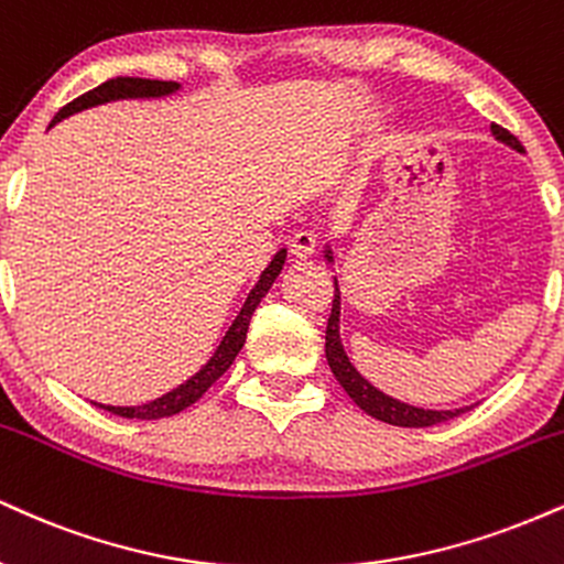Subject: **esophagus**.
Returning a JSON list of instances; mask_svg holds the SVG:
<instances>
[{
    "instance_id": "esophagus-1",
    "label": "esophagus",
    "mask_w": 564,
    "mask_h": 564,
    "mask_svg": "<svg viewBox=\"0 0 564 564\" xmlns=\"http://www.w3.org/2000/svg\"><path fill=\"white\" fill-rule=\"evenodd\" d=\"M291 257H294L296 262H307L312 252H315V236L307 234V230H302V234H296L294 239H291Z\"/></svg>"
}]
</instances>
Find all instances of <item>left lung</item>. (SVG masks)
I'll list each match as a JSON object with an SVG mask.
<instances>
[{
  "label": "left lung",
  "instance_id": "1",
  "mask_svg": "<svg viewBox=\"0 0 564 564\" xmlns=\"http://www.w3.org/2000/svg\"><path fill=\"white\" fill-rule=\"evenodd\" d=\"M491 133L497 135L501 144L512 147L514 152H525L522 144L514 135L501 128L497 123H491ZM325 260L334 262V249L330 243H325ZM334 307H330V317H328V328H325V359H328L330 370H334L336 381L344 386V391L355 399V404L359 410H365L368 415L376 420H383L389 425H402V429H429V425H438L446 423V420L463 415V412L470 410V406H459V410H423V406L415 404H404L399 399L389 397L381 389H376L370 381H365L359 376L355 365L349 362L347 351H344L341 344V291H338V281L334 278Z\"/></svg>",
  "mask_w": 564,
  "mask_h": 564
}]
</instances>
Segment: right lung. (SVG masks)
<instances>
[{"instance_id":"right-lung-1","label":"right lung","mask_w":564,"mask_h":564,"mask_svg":"<svg viewBox=\"0 0 564 564\" xmlns=\"http://www.w3.org/2000/svg\"><path fill=\"white\" fill-rule=\"evenodd\" d=\"M181 91V84H175V80H149V78H110L105 80V84L91 88V91H86L84 97L73 99L70 105H65L63 110L54 115V120L50 123L57 126L59 120L70 118V115L76 112H84L88 107H99V105H107V101H120V99H162V97H171V94ZM283 262H286V249H281V252H275L273 260H270L268 268L262 270L260 281L254 283V289L249 291L247 302H243V307L239 315H236V321L230 323V328L226 330V336H223V341L217 344L215 355L207 359L205 365H202L199 372H194L188 381H183L181 386H175L173 391L162 393V397L152 399V402L147 404H139V406H112V404H99V402H91L97 404L99 410H107L112 412V415H120V417H131V420H160V417H171V415H178V412L186 410V406H192L196 399L205 393L209 386H213L217 378L226 372L230 365H234L236 355H239L243 341H247V330H249V321H252L257 304L264 300V294H268L270 286L275 283V278L281 275L283 270Z\"/></svg>"}]
</instances>
